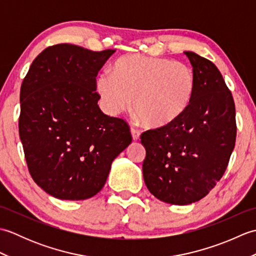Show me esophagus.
Instances as JSON below:
<instances>
[{"mask_svg":"<svg viewBox=\"0 0 256 256\" xmlns=\"http://www.w3.org/2000/svg\"><path fill=\"white\" fill-rule=\"evenodd\" d=\"M131 134H132V138L133 140H140V131H138V130L135 128H131Z\"/></svg>","mask_w":256,"mask_h":256,"instance_id":"obj_1","label":"esophagus"}]
</instances>
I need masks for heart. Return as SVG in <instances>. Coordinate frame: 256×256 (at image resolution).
I'll use <instances>...</instances> for the list:
<instances>
[{
    "label": "heart",
    "mask_w": 256,
    "mask_h": 256,
    "mask_svg": "<svg viewBox=\"0 0 256 256\" xmlns=\"http://www.w3.org/2000/svg\"><path fill=\"white\" fill-rule=\"evenodd\" d=\"M196 90V76L188 64L140 54L114 62L112 74L96 79V92L108 116L133 110L148 128H160L186 112Z\"/></svg>",
    "instance_id": "heart-1"
}]
</instances>
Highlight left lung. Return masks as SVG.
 Returning <instances> with one entry per match:
<instances>
[{
  "instance_id": "1",
  "label": "left lung",
  "mask_w": 256,
  "mask_h": 256,
  "mask_svg": "<svg viewBox=\"0 0 256 256\" xmlns=\"http://www.w3.org/2000/svg\"><path fill=\"white\" fill-rule=\"evenodd\" d=\"M196 76L189 108L175 122L140 135L143 177L157 199L186 206L206 197L226 170L236 145V106L219 69L184 52Z\"/></svg>"
}]
</instances>
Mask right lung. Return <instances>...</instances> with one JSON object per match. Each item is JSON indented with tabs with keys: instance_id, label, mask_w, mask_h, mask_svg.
Instances as JSON below:
<instances>
[{
	"instance_id": "1",
	"label": "right lung",
	"mask_w": 256,
	"mask_h": 256,
	"mask_svg": "<svg viewBox=\"0 0 256 256\" xmlns=\"http://www.w3.org/2000/svg\"><path fill=\"white\" fill-rule=\"evenodd\" d=\"M114 52L47 47L22 84L18 130L25 160L34 182L52 197H94L112 162L132 142L126 122L98 106L96 77Z\"/></svg>"
}]
</instances>
